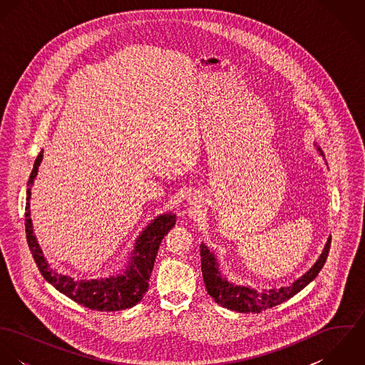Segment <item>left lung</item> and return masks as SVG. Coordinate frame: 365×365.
Here are the masks:
<instances>
[{"label":"left lung","instance_id":"obj_1","mask_svg":"<svg viewBox=\"0 0 365 365\" xmlns=\"http://www.w3.org/2000/svg\"><path fill=\"white\" fill-rule=\"evenodd\" d=\"M317 150L323 156V152L320 150V148H317ZM330 242H331V237L327 239L322 255L313 264L312 268L308 272H305L301 278H298L295 282H292V285L281 287L279 289H262V291L253 289L250 287H240V285L230 284L226 279V277L220 274L219 262L213 256V253H210L208 247L202 243L200 246L201 269H202V277H204L207 291L215 299L216 304L230 311L240 313L262 312L265 309H269L272 307H277L288 301L316 278V275L319 274V271L322 269V267L324 265L327 259Z\"/></svg>","mask_w":365,"mask_h":365}]
</instances>
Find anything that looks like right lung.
<instances>
[{
	"mask_svg": "<svg viewBox=\"0 0 365 365\" xmlns=\"http://www.w3.org/2000/svg\"><path fill=\"white\" fill-rule=\"evenodd\" d=\"M42 158L43 150L36 157L28 180V202L25 207L26 240L41 274L58 292L93 311L116 312L135 307L138 302L142 301L143 295L148 291L158 246L167 232L175 225V215L163 213L153 219L152 223H149V226L139 235L132 257L129 259V264L122 274L97 279H74L68 275H63L53 269L45 259L36 236L34 235V226L31 220V187L36 178Z\"/></svg>",
	"mask_w": 365,
	"mask_h": 365,
	"instance_id": "obj_1",
	"label": "right lung"
}]
</instances>
